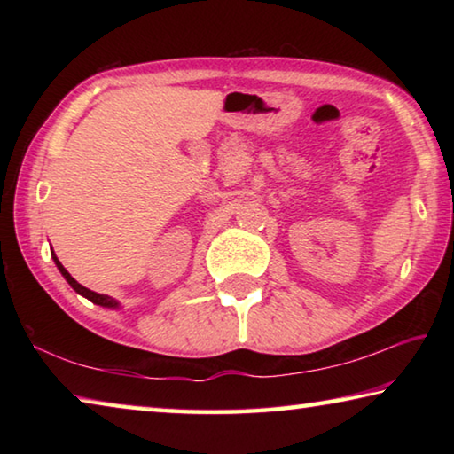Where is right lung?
<instances>
[{
    "label": "right lung",
    "instance_id": "obj_1",
    "mask_svg": "<svg viewBox=\"0 0 454 454\" xmlns=\"http://www.w3.org/2000/svg\"><path fill=\"white\" fill-rule=\"evenodd\" d=\"M53 260H56V264H58V268H59V272L64 274V278H66L67 282H70V286H72L75 292H80L82 296H86L88 301H91V302H94V304H99V306H107V309H116L118 302L114 301V298L106 296V294H98V292L90 290V288H86V286H82V284H80L78 280H74V278H72V274L67 272L64 266H61V262H59V260L56 258V254H53Z\"/></svg>",
    "mask_w": 454,
    "mask_h": 454
}]
</instances>
